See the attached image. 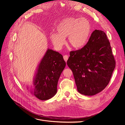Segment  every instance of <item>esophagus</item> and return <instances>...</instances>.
I'll use <instances>...</instances> for the list:
<instances>
[{
    "label": "esophagus",
    "mask_w": 125,
    "mask_h": 125,
    "mask_svg": "<svg viewBox=\"0 0 125 125\" xmlns=\"http://www.w3.org/2000/svg\"><path fill=\"white\" fill-rule=\"evenodd\" d=\"M63 58L64 59V60L65 61V62H67L68 59V55H64L63 56Z\"/></svg>",
    "instance_id": "esophagus-1"
}]
</instances>
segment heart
Returning a JSON list of instances; mask_svg holds the SVG:
<instances>
[{"label":"heart","instance_id":"b5f03b06","mask_svg":"<svg viewBox=\"0 0 125 125\" xmlns=\"http://www.w3.org/2000/svg\"><path fill=\"white\" fill-rule=\"evenodd\" d=\"M92 31L90 22L82 18L70 17L64 19L56 27V33L51 34V42L56 49L60 50L65 44V38L75 49L83 47L87 43Z\"/></svg>","mask_w":125,"mask_h":125}]
</instances>
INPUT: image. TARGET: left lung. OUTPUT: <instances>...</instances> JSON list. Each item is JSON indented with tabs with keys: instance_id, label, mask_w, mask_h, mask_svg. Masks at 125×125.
<instances>
[{
	"instance_id": "left-lung-1",
	"label": "left lung",
	"mask_w": 125,
	"mask_h": 125,
	"mask_svg": "<svg viewBox=\"0 0 125 125\" xmlns=\"http://www.w3.org/2000/svg\"><path fill=\"white\" fill-rule=\"evenodd\" d=\"M80 93L94 95L108 84L115 61L105 33L95 30L82 49L70 52L67 61Z\"/></svg>"
}]
</instances>
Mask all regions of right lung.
Returning a JSON list of instances; mask_svg holds the SVG:
<instances>
[{
  "label": "right lung",
  "instance_id": "add662e5",
  "mask_svg": "<svg viewBox=\"0 0 125 125\" xmlns=\"http://www.w3.org/2000/svg\"><path fill=\"white\" fill-rule=\"evenodd\" d=\"M66 66L61 54L48 49L39 65L31 91L38 99L46 100L57 93L59 78Z\"/></svg>",
  "mask_w": 125,
  "mask_h": 125
}]
</instances>
